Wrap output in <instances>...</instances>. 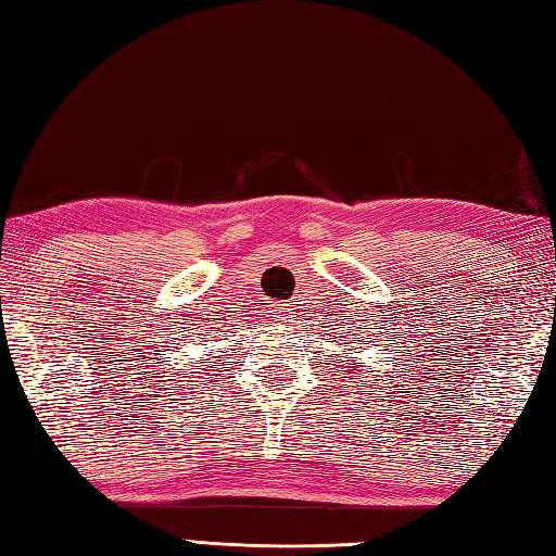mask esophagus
Here are the masks:
<instances>
[{
  "label": "esophagus",
  "mask_w": 556,
  "mask_h": 556,
  "mask_svg": "<svg viewBox=\"0 0 556 556\" xmlns=\"http://www.w3.org/2000/svg\"><path fill=\"white\" fill-rule=\"evenodd\" d=\"M289 311H293V308H287V311H285V313H289Z\"/></svg>",
  "instance_id": "34e87169"
}]
</instances>
